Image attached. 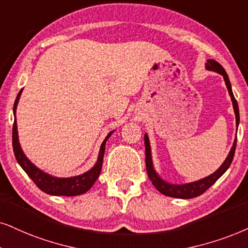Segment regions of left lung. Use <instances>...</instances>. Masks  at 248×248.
<instances>
[{
	"label": "left lung",
	"instance_id": "left-lung-1",
	"mask_svg": "<svg viewBox=\"0 0 248 248\" xmlns=\"http://www.w3.org/2000/svg\"><path fill=\"white\" fill-rule=\"evenodd\" d=\"M206 68L209 71H214L223 75L225 86L228 88L229 95L231 97V101H232L234 114H236V124L238 126L239 124V109H238V104L236 98H234L232 89H231V83L229 81V77L227 72L224 71V68L218 64L217 62L214 61V59H208L207 62H206ZM144 140H145V164H146V171L147 175H149L150 181L152 182V184L159 192L168 197H173V198H180V199H190L194 198V197H198L200 194H202L206 190L209 189L213 184L215 183L216 181L220 178L222 175H223L227 169L230 167L231 162L233 160L234 151H236V145H237V139L234 140L233 145L231 147L230 152L225 159V161L222 164V166L215 173H213L209 176L202 178V180H199L197 182H192V183H186V184H181V186H177V184H170L161 180L160 177L158 176V174L155 173V168H153L152 164V158H151V147H150V140L147 135H144Z\"/></svg>",
	"mask_w": 248,
	"mask_h": 248
}]
</instances>
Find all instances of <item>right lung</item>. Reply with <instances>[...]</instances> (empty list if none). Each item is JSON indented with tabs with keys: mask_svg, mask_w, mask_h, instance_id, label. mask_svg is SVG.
<instances>
[{
	"mask_svg": "<svg viewBox=\"0 0 248 248\" xmlns=\"http://www.w3.org/2000/svg\"><path fill=\"white\" fill-rule=\"evenodd\" d=\"M21 90L19 93H18L14 105L15 115L18 101H19L21 95ZM112 133H113V131H111V133L106 136V139L103 140L101 150H99L98 159H97L95 166H93L90 170H88L87 173L79 175V176L67 178L50 176V175L43 173L41 169L37 168L36 166H34L32 162L28 160L27 156L24 155L23 150H21L19 140H18L17 121H16V119L14 122V127H12V146H14L15 156L16 159H17L18 164L20 165V167L24 169L25 173L30 176L31 180L36 184V186L39 187L40 190H42L43 192L48 194H51V196H79V194L87 192V191L93 186V183H95L96 180L99 176V174H101L103 158H104L105 151V143L108 137L111 136Z\"/></svg>",
	"mask_w": 248,
	"mask_h": 248,
	"instance_id": "obj_1",
	"label": "right lung"
}]
</instances>
